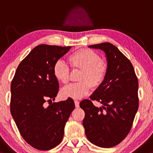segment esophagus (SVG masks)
I'll list each match as a JSON object with an SVG mask.
<instances>
[{
  "instance_id": "esophagus-1",
  "label": "esophagus",
  "mask_w": 153,
  "mask_h": 153,
  "mask_svg": "<svg viewBox=\"0 0 153 153\" xmlns=\"http://www.w3.org/2000/svg\"><path fill=\"white\" fill-rule=\"evenodd\" d=\"M74 103H75V106H76V108L79 107V102L78 100H74Z\"/></svg>"
}]
</instances>
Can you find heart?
<instances>
[{"label": "heart", "instance_id": "1", "mask_svg": "<svg viewBox=\"0 0 153 153\" xmlns=\"http://www.w3.org/2000/svg\"><path fill=\"white\" fill-rule=\"evenodd\" d=\"M68 61L71 67L82 69L79 83H73L63 87L61 95L63 97L80 99L90 92L92 84L97 87L105 79L108 65L100 59L98 53L90 49L84 48L74 51L68 56ZM53 74L56 79L62 84L69 81L70 68L62 60H58L54 63Z\"/></svg>", "mask_w": 153, "mask_h": 153}]
</instances>
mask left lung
<instances>
[{
  "mask_svg": "<svg viewBox=\"0 0 153 153\" xmlns=\"http://www.w3.org/2000/svg\"><path fill=\"white\" fill-rule=\"evenodd\" d=\"M105 53V79L79 106L85 113L83 126L87 139L94 145L108 148L118 145L129 133L139 107L138 79L131 63L110 42L92 45ZM92 100L103 106L96 107Z\"/></svg>",
  "mask_w": 153,
  "mask_h": 153,
  "instance_id": "8db88e82",
  "label": "left lung"
}]
</instances>
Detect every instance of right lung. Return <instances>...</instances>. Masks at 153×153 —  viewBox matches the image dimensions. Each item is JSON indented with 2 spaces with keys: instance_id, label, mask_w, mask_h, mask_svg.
<instances>
[{
  "instance_id": "obj_1",
  "label": "right lung",
  "mask_w": 153,
  "mask_h": 153,
  "mask_svg": "<svg viewBox=\"0 0 153 153\" xmlns=\"http://www.w3.org/2000/svg\"><path fill=\"white\" fill-rule=\"evenodd\" d=\"M70 48L36 46L19 63L11 82L12 117L24 140L37 150H48L61 143L65 124L75 108L70 97L52 102L59 88L53 71L54 63ZM46 101L51 102L48 106Z\"/></svg>"
}]
</instances>
